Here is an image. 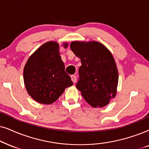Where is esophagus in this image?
Returning <instances> with one entry per match:
<instances>
[{"label": "esophagus", "mask_w": 149, "mask_h": 149, "mask_svg": "<svg viewBox=\"0 0 149 149\" xmlns=\"http://www.w3.org/2000/svg\"><path fill=\"white\" fill-rule=\"evenodd\" d=\"M71 80H72V81L73 82H76V76H75V75H71Z\"/></svg>", "instance_id": "obj_1"}]
</instances>
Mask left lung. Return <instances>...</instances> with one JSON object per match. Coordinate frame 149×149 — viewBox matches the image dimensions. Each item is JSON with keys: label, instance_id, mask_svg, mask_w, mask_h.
<instances>
[{"label": "left lung", "instance_id": "1", "mask_svg": "<svg viewBox=\"0 0 149 149\" xmlns=\"http://www.w3.org/2000/svg\"><path fill=\"white\" fill-rule=\"evenodd\" d=\"M72 52L80 58L76 87L91 106L104 107L116 93L118 74L112 54L102 43L74 41Z\"/></svg>", "mask_w": 149, "mask_h": 149}]
</instances>
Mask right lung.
Wrapping results in <instances>:
<instances>
[{
  "label": "right lung",
  "mask_w": 149,
  "mask_h": 149,
  "mask_svg": "<svg viewBox=\"0 0 149 149\" xmlns=\"http://www.w3.org/2000/svg\"><path fill=\"white\" fill-rule=\"evenodd\" d=\"M24 81L31 97L43 104L54 103L73 85L59 56L58 43H45L31 55L24 69Z\"/></svg>",
  "instance_id": "right-lung-1"
}]
</instances>
